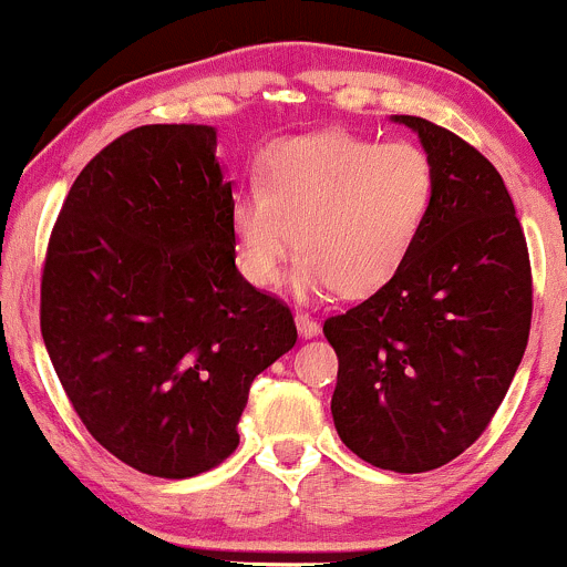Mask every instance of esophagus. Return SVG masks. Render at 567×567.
Listing matches in <instances>:
<instances>
[{
    "instance_id": "34e87169",
    "label": "esophagus",
    "mask_w": 567,
    "mask_h": 567,
    "mask_svg": "<svg viewBox=\"0 0 567 567\" xmlns=\"http://www.w3.org/2000/svg\"><path fill=\"white\" fill-rule=\"evenodd\" d=\"M295 322H297V330H300V336H306V339H311V336L319 333V322L313 317H308V313H295Z\"/></svg>"
}]
</instances>
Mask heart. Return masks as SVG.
<instances>
[{
  "instance_id": "b5f03b06",
  "label": "heart",
  "mask_w": 567,
  "mask_h": 567,
  "mask_svg": "<svg viewBox=\"0 0 567 567\" xmlns=\"http://www.w3.org/2000/svg\"><path fill=\"white\" fill-rule=\"evenodd\" d=\"M435 193V171L416 143L328 132L272 145L231 200L237 267L248 284H278L297 248L300 295L367 297L396 276L416 245Z\"/></svg>"
}]
</instances>
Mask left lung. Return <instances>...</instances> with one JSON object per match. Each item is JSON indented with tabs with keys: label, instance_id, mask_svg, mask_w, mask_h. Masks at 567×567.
Listing matches in <instances>:
<instances>
[{
	"label": "left lung",
	"instance_id": "8db88e82",
	"mask_svg": "<svg viewBox=\"0 0 567 567\" xmlns=\"http://www.w3.org/2000/svg\"><path fill=\"white\" fill-rule=\"evenodd\" d=\"M435 171L405 265L324 319L339 355L333 424L361 461L400 474L446 466L502 405L532 324V267L496 167L450 128L396 115Z\"/></svg>",
	"mask_w": 567,
	"mask_h": 567
}]
</instances>
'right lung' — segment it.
Here are the masks:
<instances>
[{
    "mask_svg": "<svg viewBox=\"0 0 567 567\" xmlns=\"http://www.w3.org/2000/svg\"><path fill=\"white\" fill-rule=\"evenodd\" d=\"M217 132L151 123L69 189L41 276V333L87 433L137 472L220 466L256 374L297 341L281 297L239 276Z\"/></svg>",
    "mask_w": 567,
    "mask_h": 567,
    "instance_id": "add662e5",
    "label": "right lung"
}]
</instances>
